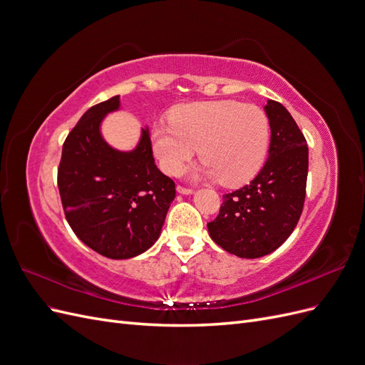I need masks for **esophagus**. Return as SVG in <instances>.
Instances as JSON below:
<instances>
[{
  "label": "esophagus",
  "mask_w": 365,
  "mask_h": 365,
  "mask_svg": "<svg viewBox=\"0 0 365 365\" xmlns=\"http://www.w3.org/2000/svg\"><path fill=\"white\" fill-rule=\"evenodd\" d=\"M176 190H178V193H182V195H192L193 193V189H190V187H184V185H178V187H176Z\"/></svg>",
  "instance_id": "esophagus-1"
}]
</instances>
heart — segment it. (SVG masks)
<instances>
[{"mask_svg": "<svg viewBox=\"0 0 365 365\" xmlns=\"http://www.w3.org/2000/svg\"><path fill=\"white\" fill-rule=\"evenodd\" d=\"M170 126L152 128L160 168L178 175L200 148L202 172L227 187L252 180L269 146V120L256 105L236 101L185 103L169 114Z\"/></svg>", "mask_w": 365, "mask_h": 365, "instance_id": "obj_1", "label": "heart"}]
</instances>
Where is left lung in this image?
I'll use <instances>...</instances> for the list:
<instances>
[{"mask_svg": "<svg viewBox=\"0 0 365 365\" xmlns=\"http://www.w3.org/2000/svg\"><path fill=\"white\" fill-rule=\"evenodd\" d=\"M271 126L269 157L250 184L225 193L219 215L207 224L216 244L244 259L277 250L302 216L309 168L307 143L282 103L264 106Z\"/></svg>", "mask_w": 365, "mask_h": 365, "instance_id": "1", "label": "left lung"}]
</instances>
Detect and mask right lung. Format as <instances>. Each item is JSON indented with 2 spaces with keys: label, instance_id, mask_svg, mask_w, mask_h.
<instances>
[{
  "label": "right lung",
  "instance_id": "add662e5",
  "mask_svg": "<svg viewBox=\"0 0 365 365\" xmlns=\"http://www.w3.org/2000/svg\"><path fill=\"white\" fill-rule=\"evenodd\" d=\"M118 108L120 97L114 96L77 121L62 146L58 187L74 235L102 256L121 260L155 244L175 182L157 168L148 129L130 152L103 140L102 120Z\"/></svg>",
  "mask_w": 365,
  "mask_h": 365
}]
</instances>
